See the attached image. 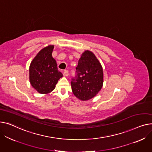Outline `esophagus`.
Instances as JSON below:
<instances>
[{
  "instance_id": "obj_1",
  "label": "esophagus",
  "mask_w": 152,
  "mask_h": 152,
  "mask_svg": "<svg viewBox=\"0 0 152 152\" xmlns=\"http://www.w3.org/2000/svg\"><path fill=\"white\" fill-rule=\"evenodd\" d=\"M63 75H64V77H68V75H69V72H68V70H65L64 71Z\"/></svg>"
}]
</instances>
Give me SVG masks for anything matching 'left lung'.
Listing matches in <instances>:
<instances>
[{
	"label": "left lung",
	"instance_id": "left-lung-1",
	"mask_svg": "<svg viewBox=\"0 0 152 152\" xmlns=\"http://www.w3.org/2000/svg\"><path fill=\"white\" fill-rule=\"evenodd\" d=\"M76 73L71 82L74 96L82 101L95 97L102 88L104 74L101 64L92 51L86 50L82 53Z\"/></svg>",
	"mask_w": 152,
	"mask_h": 152
}]
</instances>
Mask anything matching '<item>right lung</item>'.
<instances>
[{
    "label": "right lung",
    "mask_w": 152,
    "mask_h": 152,
    "mask_svg": "<svg viewBox=\"0 0 152 152\" xmlns=\"http://www.w3.org/2000/svg\"><path fill=\"white\" fill-rule=\"evenodd\" d=\"M53 45L43 48L34 57L29 66V81L31 86L40 94H48L56 87L62 74L58 69L53 58Z\"/></svg>",
    "instance_id": "add662e5"
}]
</instances>
